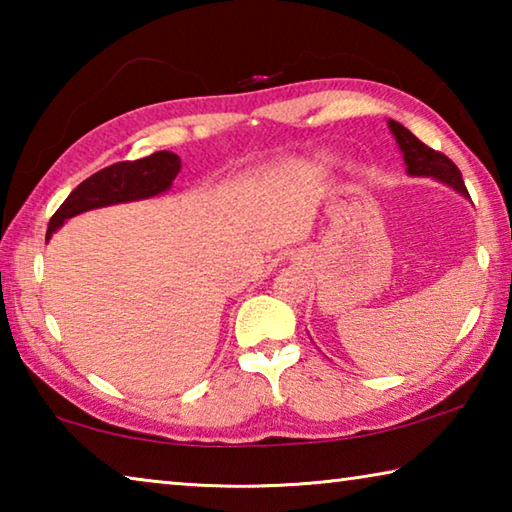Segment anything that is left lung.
<instances>
[{"label": "left lung", "instance_id": "obj_1", "mask_svg": "<svg viewBox=\"0 0 512 512\" xmlns=\"http://www.w3.org/2000/svg\"><path fill=\"white\" fill-rule=\"evenodd\" d=\"M388 131L395 137L397 149H400L404 164H406V173L409 176H424V178H433L438 183H443L447 187H452L456 194H461L463 198L470 201V194H467L465 183L461 171H458L456 164L445 158L443 153L429 149L427 144H422L418 137H415L409 128H404L400 121L388 119Z\"/></svg>", "mask_w": 512, "mask_h": 512}]
</instances>
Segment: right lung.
I'll list each match as a JSON object with an SVG mask.
<instances>
[{
	"instance_id": "1",
	"label": "right lung",
	"mask_w": 512,
	"mask_h": 512,
	"mask_svg": "<svg viewBox=\"0 0 512 512\" xmlns=\"http://www.w3.org/2000/svg\"><path fill=\"white\" fill-rule=\"evenodd\" d=\"M180 171V158L171 151H158L135 162H117L94 173L74 189L51 216L47 239L76 214L99 210V207L144 201V198L169 192L173 178Z\"/></svg>"
}]
</instances>
